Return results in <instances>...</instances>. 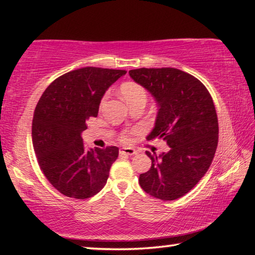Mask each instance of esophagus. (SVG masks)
I'll list each match as a JSON object with an SVG mask.
<instances>
[{
	"label": "esophagus",
	"instance_id": "34e87169",
	"mask_svg": "<svg viewBox=\"0 0 255 255\" xmlns=\"http://www.w3.org/2000/svg\"><path fill=\"white\" fill-rule=\"evenodd\" d=\"M119 153L122 155H135L137 153V150L131 147H124V148H120Z\"/></svg>",
	"mask_w": 255,
	"mask_h": 255
}]
</instances>
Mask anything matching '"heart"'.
<instances>
[{"label":"heart","mask_w":255,"mask_h":255,"mask_svg":"<svg viewBox=\"0 0 255 255\" xmlns=\"http://www.w3.org/2000/svg\"><path fill=\"white\" fill-rule=\"evenodd\" d=\"M120 93L124 97L125 100L127 101L129 106L132 105L137 101H146L147 99V93H146V90L143 85L136 83V82H126L122 86H120ZM108 98V93L105 94L101 100V106L106 102ZM130 132H125L120 136V140L122 141H128L129 137H130Z\"/></svg>","instance_id":"heart-1"}]
</instances>
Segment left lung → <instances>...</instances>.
Wrapping results in <instances>:
<instances>
[{"instance_id": "left-lung-1", "label": "left lung", "mask_w": 255, "mask_h": 255, "mask_svg": "<svg viewBox=\"0 0 255 255\" xmlns=\"http://www.w3.org/2000/svg\"><path fill=\"white\" fill-rule=\"evenodd\" d=\"M129 75L153 94L158 114L147 139H162L170 150L146 152L150 169L139 184L156 199L175 200L208 171L218 145V119L210 93L201 82L178 68H137Z\"/></svg>"}]
</instances>
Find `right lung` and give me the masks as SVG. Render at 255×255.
Segmentation results:
<instances>
[{
	"instance_id": "1",
	"label": "right lung",
	"mask_w": 255,
	"mask_h": 255,
	"mask_svg": "<svg viewBox=\"0 0 255 255\" xmlns=\"http://www.w3.org/2000/svg\"><path fill=\"white\" fill-rule=\"evenodd\" d=\"M123 70L83 67L59 76L42 93L32 119V145L42 173L62 195L88 199L109 178L119 148L90 149L81 132L97 117L103 94Z\"/></svg>"
}]
</instances>
